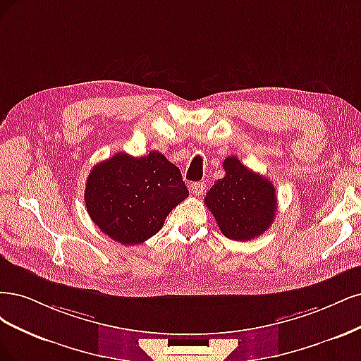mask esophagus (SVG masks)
I'll return each instance as SVG.
<instances>
[{"instance_id": "1", "label": "esophagus", "mask_w": 361, "mask_h": 361, "mask_svg": "<svg viewBox=\"0 0 361 361\" xmlns=\"http://www.w3.org/2000/svg\"><path fill=\"white\" fill-rule=\"evenodd\" d=\"M190 190L193 192V195H195V196H201V195L204 193V190H205V183H202V181L192 183V185H190Z\"/></svg>"}]
</instances>
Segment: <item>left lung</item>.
Instances as JSON below:
<instances>
[{"mask_svg":"<svg viewBox=\"0 0 361 361\" xmlns=\"http://www.w3.org/2000/svg\"><path fill=\"white\" fill-rule=\"evenodd\" d=\"M225 177L205 195V205L229 240L247 241L269 229L276 214V190L270 180L244 166L237 157L224 160Z\"/></svg>","mask_w":361,"mask_h":361,"instance_id":"1","label":"left lung"}]
</instances>
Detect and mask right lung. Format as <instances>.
Here are the masks:
<instances>
[{"mask_svg": "<svg viewBox=\"0 0 361 361\" xmlns=\"http://www.w3.org/2000/svg\"><path fill=\"white\" fill-rule=\"evenodd\" d=\"M188 196L180 169L159 151L142 157L117 153L100 161L90 171L84 195L92 222L129 246L157 234Z\"/></svg>", "mask_w": 361, "mask_h": 361, "instance_id": "obj_1", "label": "right lung"}]
</instances>
